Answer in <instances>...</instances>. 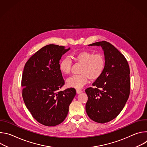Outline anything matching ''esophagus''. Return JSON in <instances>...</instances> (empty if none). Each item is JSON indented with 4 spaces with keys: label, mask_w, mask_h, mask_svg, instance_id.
<instances>
[{
    "label": "esophagus",
    "mask_w": 147,
    "mask_h": 147,
    "mask_svg": "<svg viewBox=\"0 0 147 147\" xmlns=\"http://www.w3.org/2000/svg\"><path fill=\"white\" fill-rule=\"evenodd\" d=\"M76 92H77V94H79L80 93H81L82 92V91L80 90H76Z\"/></svg>",
    "instance_id": "1"
}]
</instances>
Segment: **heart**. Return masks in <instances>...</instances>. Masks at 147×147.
<instances>
[{"label": "heart", "mask_w": 147, "mask_h": 147, "mask_svg": "<svg viewBox=\"0 0 147 147\" xmlns=\"http://www.w3.org/2000/svg\"><path fill=\"white\" fill-rule=\"evenodd\" d=\"M74 59L82 66L80 70L81 74L73 75L67 79V84L70 87L76 89L82 88L88 83L89 77L92 80L99 78L102 74L106 60L100 53L82 51L74 55ZM73 61L70 57L66 56L62 59L60 63L61 71L66 74L70 73Z\"/></svg>", "instance_id": "obj_1"}]
</instances>
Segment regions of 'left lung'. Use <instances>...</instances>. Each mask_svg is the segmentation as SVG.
<instances>
[{"instance_id": "8db88e82", "label": "left lung", "mask_w": 147, "mask_h": 147, "mask_svg": "<svg viewBox=\"0 0 147 147\" xmlns=\"http://www.w3.org/2000/svg\"><path fill=\"white\" fill-rule=\"evenodd\" d=\"M89 46H100L106 63L102 75L86 90L88 95L86 112L93 121L107 123L116 117L130 95V68L128 62L113 45L102 40Z\"/></svg>"}]
</instances>
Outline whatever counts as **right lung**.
Returning a JSON list of instances; mask_svg holds the SVG:
<instances>
[{"label": "right lung", "instance_id": "obj_1", "mask_svg": "<svg viewBox=\"0 0 147 147\" xmlns=\"http://www.w3.org/2000/svg\"><path fill=\"white\" fill-rule=\"evenodd\" d=\"M69 49L54 44L46 45L28 60L24 68V102L32 117L47 126H55L64 121L76 94L73 88L59 91L65 84L59 62Z\"/></svg>", "mask_w": 147, "mask_h": 147}]
</instances>
